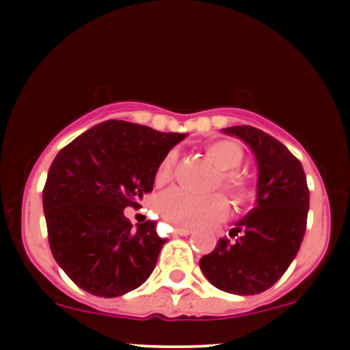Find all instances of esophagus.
<instances>
[{"label": "esophagus", "instance_id": "esophagus-1", "mask_svg": "<svg viewBox=\"0 0 350 350\" xmlns=\"http://www.w3.org/2000/svg\"><path fill=\"white\" fill-rule=\"evenodd\" d=\"M191 228H186V227H176L174 228V235H189V234H191Z\"/></svg>", "mask_w": 350, "mask_h": 350}]
</instances>
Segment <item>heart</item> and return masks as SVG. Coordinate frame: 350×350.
Segmentation results:
<instances>
[{"instance_id":"1","label":"heart","mask_w":350,"mask_h":350,"mask_svg":"<svg viewBox=\"0 0 350 350\" xmlns=\"http://www.w3.org/2000/svg\"><path fill=\"white\" fill-rule=\"evenodd\" d=\"M207 154L220 170L217 187H222L237 204L247 202L252 198L248 180L237 172L243 164L245 154L239 144L230 139H215L206 144ZM176 151H170L156 170V184L170 183L174 176ZM159 214L167 224L179 227H202L226 219L228 206L224 196H194L184 189H171L159 199Z\"/></svg>"}]
</instances>
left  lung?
Segmentation results:
<instances>
[{"label":"left lung","instance_id":"8db88e82","mask_svg":"<svg viewBox=\"0 0 350 350\" xmlns=\"http://www.w3.org/2000/svg\"><path fill=\"white\" fill-rule=\"evenodd\" d=\"M224 133L243 139L258 163L256 206L237 222L235 242L220 239L200 258V270L219 290L258 295L278 281L299 250L306 232L309 189L293 152L255 126H230Z\"/></svg>","mask_w":350,"mask_h":350}]
</instances>
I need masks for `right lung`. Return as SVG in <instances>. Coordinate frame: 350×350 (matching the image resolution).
Here are the masks:
<instances>
[{
	"instance_id": "right-lung-1",
	"label": "right lung",
	"mask_w": 350,
	"mask_h": 350,
	"mask_svg": "<svg viewBox=\"0 0 350 350\" xmlns=\"http://www.w3.org/2000/svg\"><path fill=\"white\" fill-rule=\"evenodd\" d=\"M186 135L108 120L57 152L42 191L51 252L83 291L115 298L142 286L163 243L154 220L133 230L124 207L152 191L156 170Z\"/></svg>"
}]
</instances>
